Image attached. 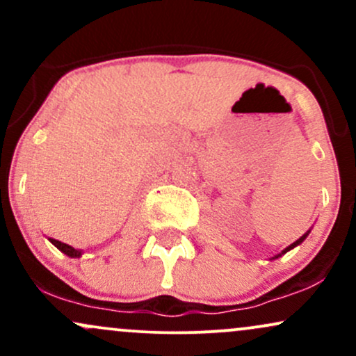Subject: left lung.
Segmentation results:
<instances>
[{"label": "left lung", "mask_w": 356, "mask_h": 356, "mask_svg": "<svg viewBox=\"0 0 356 356\" xmlns=\"http://www.w3.org/2000/svg\"><path fill=\"white\" fill-rule=\"evenodd\" d=\"M308 234H309V231H308V232H306V234H303V236H301V238H300V239H298V241H295V243H293V244H289V246H288V248H286V249H283V251H281V252H280V254H277V256H275V259H276V257L283 256V254H284V252H288V251H289V249L296 248V246H298V244H301V243H303V241L306 239V236H308Z\"/></svg>", "instance_id": "1"}]
</instances>
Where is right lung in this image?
I'll return each instance as SVG.
<instances>
[{
  "instance_id": "1",
  "label": "right lung",
  "mask_w": 356,
  "mask_h": 356,
  "mask_svg": "<svg viewBox=\"0 0 356 356\" xmlns=\"http://www.w3.org/2000/svg\"><path fill=\"white\" fill-rule=\"evenodd\" d=\"M50 243L53 244V246L58 248L61 252H65V254H67V256H70V257H80V256H81V251H80V249H75V248L68 246V244L61 243V241H56V239L50 238Z\"/></svg>"
}]
</instances>
